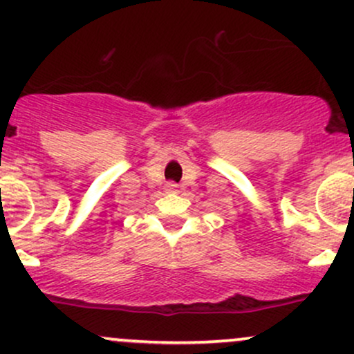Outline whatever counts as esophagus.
<instances>
[{
  "label": "esophagus",
  "instance_id": "1",
  "mask_svg": "<svg viewBox=\"0 0 354 354\" xmlns=\"http://www.w3.org/2000/svg\"><path fill=\"white\" fill-rule=\"evenodd\" d=\"M166 191H168V193H174V191H178V185L176 183H166Z\"/></svg>",
  "mask_w": 354,
  "mask_h": 354
}]
</instances>
